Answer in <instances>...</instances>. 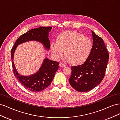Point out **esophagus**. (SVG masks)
Wrapping results in <instances>:
<instances>
[{"label": "esophagus", "instance_id": "esophagus-1", "mask_svg": "<svg viewBox=\"0 0 120 120\" xmlns=\"http://www.w3.org/2000/svg\"><path fill=\"white\" fill-rule=\"evenodd\" d=\"M59 66H60V67H64L66 66V64H64V63H60V64H59Z\"/></svg>", "mask_w": 120, "mask_h": 120}]
</instances>
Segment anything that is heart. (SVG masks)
I'll return each mask as SVG.
<instances>
[{
  "instance_id": "1",
  "label": "heart",
  "mask_w": 120,
  "mask_h": 120,
  "mask_svg": "<svg viewBox=\"0 0 120 120\" xmlns=\"http://www.w3.org/2000/svg\"><path fill=\"white\" fill-rule=\"evenodd\" d=\"M90 39L76 31H67L60 34L56 42L51 44V52L53 56L59 59L65 56L74 64L83 62L88 56L91 50Z\"/></svg>"
}]
</instances>
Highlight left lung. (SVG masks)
Returning <instances> with one entry per match:
<instances>
[{
  "mask_svg": "<svg viewBox=\"0 0 120 120\" xmlns=\"http://www.w3.org/2000/svg\"><path fill=\"white\" fill-rule=\"evenodd\" d=\"M93 46L82 64L71 67L69 82L75 90L86 92L95 88L103 79L109 60V52L103 39L92 31Z\"/></svg>",
  "mask_w": 120,
  "mask_h": 120,
  "instance_id": "obj_1",
  "label": "left lung"
}]
</instances>
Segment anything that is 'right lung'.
Segmentation results:
<instances>
[{
    "label": "right lung",
    "instance_id": "1",
    "mask_svg": "<svg viewBox=\"0 0 120 120\" xmlns=\"http://www.w3.org/2000/svg\"><path fill=\"white\" fill-rule=\"evenodd\" d=\"M52 28L51 26H41L32 29L18 38L11 50V59L14 76L25 88L31 92H39L48 87L53 80L56 72L59 68L60 63L45 59L39 71L35 74L30 76H23L19 74L14 64V52L18 45L30 41L40 42L42 43L46 49L49 50L50 48L49 33Z\"/></svg>",
    "mask_w": 120,
    "mask_h": 120
}]
</instances>
